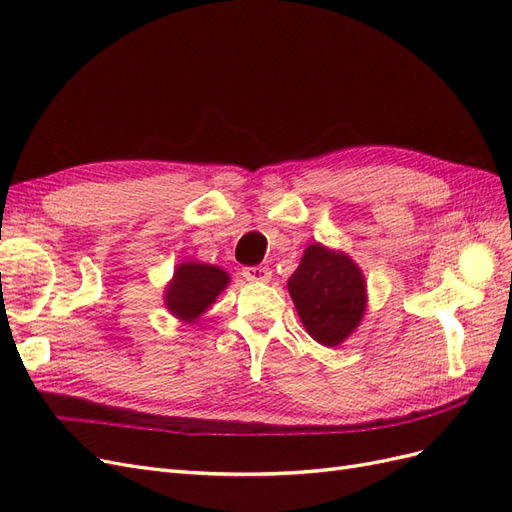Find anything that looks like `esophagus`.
Here are the masks:
<instances>
[{
    "instance_id": "obj_1",
    "label": "esophagus",
    "mask_w": 512,
    "mask_h": 512,
    "mask_svg": "<svg viewBox=\"0 0 512 512\" xmlns=\"http://www.w3.org/2000/svg\"><path fill=\"white\" fill-rule=\"evenodd\" d=\"M243 277L247 282H269L271 271L269 267H247L243 269Z\"/></svg>"
}]
</instances>
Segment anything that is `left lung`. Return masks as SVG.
I'll return each instance as SVG.
<instances>
[{
  "instance_id": "obj_1",
  "label": "left lung",
  "mask_w": 512,
  "mask_h": 512,
  "mask_svg": "<svg viewBox=\"0 0 512 512\" xmlns=\"http://www.w3.org/2000/svg\"><path fill=\"white\" fill-rule=\"evenodd\" d=\"M290 299L307 333L335 348L359 327L367 309V282L361 267L346 254L309 243L288 280Z\"/></svg>"
}]
</instances>
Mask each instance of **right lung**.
<instances>
[{
	"label": "right lung",
	"mask_w": 512,
	"mask_h": 512,
	"mask_svg": "<svg viewBox=\"0 0 512 512\" xmlns=\"http://www.w3.org/2000/svg\"><path fill=\"white\" fill-rule=\"evenodd\" d=\"M228 284L230 275L224 269L209 262L185 260L179 262L173 280L164 288V305L177 320L192 324L200 320Z\"/></svg>",
	"instance_id": "add662e5"
}]
</instances>
